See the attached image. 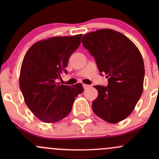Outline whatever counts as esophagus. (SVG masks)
Listing matches in <instances>:
<instances>
[{"label": "esophagus", "instance_id": "34e87169", "mask_svg": "<svg viewBox=\"0 0 159 159\" xmlns=\"http://www.w3.org/2000/svg\"><path fill=\"white\" fill-rule=\"evenodd\" d=\"M91 87V85H89V84H83V88H84V89H89V88Z\"/></svg>", "mask_w": 159, "mask_h": 159}]
</instances>
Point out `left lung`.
Returning <instances> with one entry per match:
<instances>
[{"instance_id":"obj_1","label":"left lung","mask_w":159,"mask_h":159,"mask_svg":"<svg viewBox=\"0 0 159 159\" xmlns=\"http://www.w3.org/2000/svg\"><path fill=\"white\" fill-rule=\"evenodd\" d=\"M82 44L94 56L108 86L95 85L98 95L92 110L99 118L116 124L131 115L143 91L145 66L135 44L125 35L111 29L86 34Z\"/></svg>"}]
</instances>
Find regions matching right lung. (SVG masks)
<instances>
[{"label": "right lung", "mask_w": 159, "mask_h": 159, "mask_svg": "<svg viewBox=\"0 0 159 159\" xmlns=\"http://www.w3.org/2000/svg\"><path fill=\"white\" fill-rule=\"evenodd\" d=\"M82 34L52 37L34 43L22 61L19 84L27 106L41 121L54 123L71 111L84 91L81 83L68 86L57 80L67 73L68 59L81 44Z\"/></svg>", "instance_id": "right-lung-1"}]
</instances>
